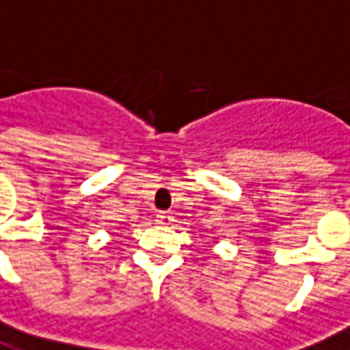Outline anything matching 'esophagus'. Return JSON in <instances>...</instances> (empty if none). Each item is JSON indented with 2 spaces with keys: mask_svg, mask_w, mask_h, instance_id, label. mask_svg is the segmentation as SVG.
Returning a JSON list of instances; mask_svg holds the SVG:
<instances>
[{
  "mask_svg": "<svg viewBox=\"0 0 350 350\" xmlns=\"http://www.w3.org/2000/svg\"><path fill=\"white\" fill-rule=\"evenodd\" d=\"M157 222L163 226H170L172 222H174V216H172V213L161 211V213H157Z\"/></svg>",
  "mask_w": 350,
  "mask_h": 350,
  "instance_id": "obj_1",
  "label": "esophagus"
}]
</instances>
